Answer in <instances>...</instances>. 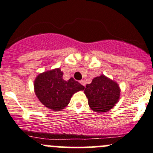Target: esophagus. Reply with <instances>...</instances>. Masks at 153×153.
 I'll use <instances>...</instances> for the list:
<instances>
[{"mask_svg": "<svg viewBox=\"0 0 153 153\" xmlns=\"http://www.w3.org/2000/svg\"><path fill=\"white\" fill-rule=\"evenodd\" d=\"M80 83H81V84H82L83 86H85V81H84V80H81V81H80Z\"/></svg>", "mask_w": 153, "mask_h": 153, "instance_id": "esophagus-1", "label": "esophagus"}]
</instances>
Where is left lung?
<instances>
[{"mask_svg":"<svg viewBox=\"0 0 153 153\" xmlns=\"http://www.w3.org/2000/svg\"><path fill=\"white\" fill-rule=\"evenodd\" d=\"M84 93L90 108L93 111L102 113L108 111L117 103L120 89L117 83L102 75L86 85Z\"/></svg>","mask_w":153,"mask_h":153,"instance_id":"8db88e82","label":"left lung"}]
</instances>
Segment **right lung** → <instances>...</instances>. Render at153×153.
Listing matches in <instances>:
<instances>
[{
	"label": "right lung",
	"instance_id": "obj_1",
	"mask_svg": "<svg viewBox=\"0 0 153 153\" xmlns=\"http://www.w3.org/2000/svg\"><path fill=\"white\" fill-rule=\"evenodd\" d=\"M63 75V72L57 68L39 74L34 81L36 96L42 105L54 111L64 109L72 95L84 89L73 78L65 81Z\"/></svg>",
	"mask_w": 153,
	"mask_h": 153
}]
</instances>
